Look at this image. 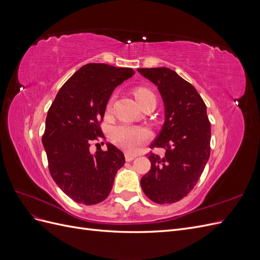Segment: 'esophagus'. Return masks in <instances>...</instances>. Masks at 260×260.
<instances>
[{
    "label": "esophagus",
    "mask_w": 260,
    "mask_h": 260,
    "mask_svg": "<svg viewBox=\"0 0 260 260\" xmlns=\"http://www.w3.org/2000/svg\"><path fill=\"white\" fill-rule=\"evenodd\" d=\"M124 156H125V160H127V161H132V160L135 159L136 157H137L136 155H131V154H129V153H127Z\"/></svg>",
    "instance_id": "1"
}]
</instances>
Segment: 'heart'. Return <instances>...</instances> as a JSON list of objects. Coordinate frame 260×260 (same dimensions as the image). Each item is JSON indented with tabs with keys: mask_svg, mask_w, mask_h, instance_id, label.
<instances>
[{
	"mask_svg": "<svg viewBox=\"0 0 260 260\" xmlns=\"http://www.w3.org/2000/svg\"><path fill=\"white\" fill-rule=\"evenodd\" d=\"M133 94L135 98L138 101V103L143 105L146 102L155 100V95L151 90L147 88H143V86H139L133 90ZM113 100L111 99L108 101L106 111L109 112L112 108ZM151 139V132L147 128L144 127H138V125H131V124H118L113 128L111 132V140L118 146L122 148L123 151L129 153H135L141 147L146 143L147 141Z\"/></svg>",
	"mask_w": 260,
	"mask_h": 260,
	"instance_id": "heart-1",
	"label": "heart"
}]
</instances>
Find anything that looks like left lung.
Returning a JSON list of instances; mask_svg holds the SVG:
<instances>
[{"instance_id":"8db88e82","label":"left lung","mask_w":260,"mask_h":260,"mask_svg":"<svg viewBox=\"0 0 260 260\" xmlns=\"http://www.w3.org/2000/svg\"><path fill=\"white\" fill-rule=\"evenodd\" d=\"M157 85L165 106V122L151 148L166 149L164 157L151 153V170L141 179L147 198L157 204L179 202L200 180L210 155V122L206 105L194 86L166 67L139 68Z\"/></svg>"}]
</instances>
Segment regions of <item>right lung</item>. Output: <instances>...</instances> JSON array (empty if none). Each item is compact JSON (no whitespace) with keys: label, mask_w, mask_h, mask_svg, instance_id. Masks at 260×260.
<instances>
[{"label":"right lung","mask_w":260,"mask_h":260,"mask_svg":"<svg viewBox=\"0 0 260 260\" xmlns=\"http://www.w3.org/2000/svg\"><path fill=\"white\" fill-rule=\"evenodd\" d=\"M135 75L131 68L86 64L61 86L45 121L42 143L50 174L75 202L94 205L111 193L115 176L125 162L121 151L107 143V151L90 152L103 139L100 122L116 86Z\"/></svg>","instance_id":"add662e5"}]
</instances>
